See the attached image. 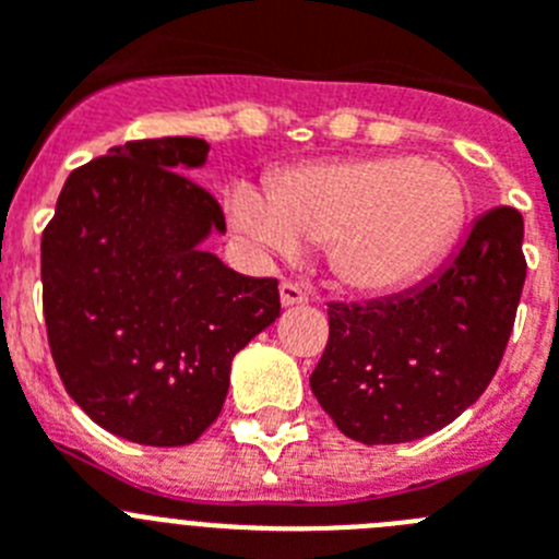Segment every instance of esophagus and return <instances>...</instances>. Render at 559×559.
I'll use <instances>...</instances> for the list:
<instances>
[{
    "label": "esophagus",
    "instance_id": "esophagus-1",
    "mask_svg": "<svg viewBox=\"0 0 559 559\" xmlns=\"http://www.w3.org/2000/svg\"><path fill=\"white\" fill-rule=\"evenodd\" d=\"M280 299H283L285 308H294V305L308 302L310 294L302 288V285L294 283V280H285V283L280 285Z\"/></svg>",
    "mask_w": 559,
    "mask_h": 559
}]
</instances>
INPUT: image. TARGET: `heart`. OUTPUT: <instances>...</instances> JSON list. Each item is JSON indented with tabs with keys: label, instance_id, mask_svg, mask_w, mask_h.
I'll return each instance as SVG.
<instances>
[{
	"label": "heart",
	"instance_id": "1",
	"mask_svg": "<svg viewBox=\"0 0 559 559\" xmlns=\"http://www.w3.org/2000/svg\"><path fill=\"white\" fill-rule=\"evenodd\" d=\"M237 229L274 254L328 246V263L347 288L386 294L442 260L467 215L464 181L445 162L408 153L313 162L276 176L269 195L237 187Z\"/></svg>",
	"mask_w": 559,
	"mask_h": 559
}]
</instances>
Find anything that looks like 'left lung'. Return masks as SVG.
<instances>
[{
    "label": "left lung",
    "instance_id": "left-lung-1",
    "mask_svg": "<svg viewBox=\"0 0 559 559\" xmlns=\"http://www.w3.org/2000/svg\"><path fill=\"white\" fill-rule=\"evenodd\" d=\"M526 280L523 218L496 206L445 269L367 305L330 302V338L310 374L319 406L364 445L445 428L490 386Z\"/></svg>",
    "mask_w": 559,
    "mask_h": 559
}]
</instances>
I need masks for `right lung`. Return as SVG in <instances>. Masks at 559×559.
<instances>
[{
  "mask_svg": "<svg viewBox=\"0 0 559 559\" xmlns=\"http://www.w3.org/2000/svg\"><path fill=\"white\" fill-rule=\"evenodd\" d=\"M204 140L111 147L69 173L41 235L44 322L69 397L97 426L153 448L218 419L231 358L280 316L274 276L201 249L224 210L187 170Z\"/></svg>",
  "mask_w": 559,
  "mask_h": 559,
  "instance_id": "add662e5",
  "label": "right lung"
}]
</instances>
